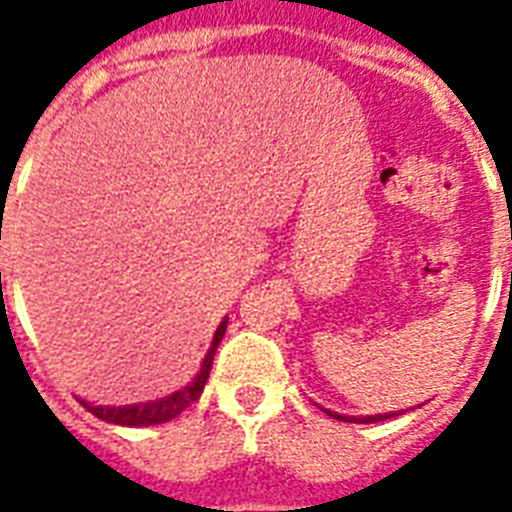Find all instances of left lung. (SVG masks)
Wrapping results in <instances>:
<instances>
[{
  "label": "left lung",
  "mask_w": 512,
  "mask_h": 512,
  "mask_svg": "<svg viewBox=\"0 0 512 512\" xmlns=\"http://www.w3.org/2000/svg\"><path fill=\"white\" fill-rule=\"evenodd\" d=\"M324 412L329 414V417H335V420H342V422H358V425H366V422H380V420H390V417H398V414L404 412H385V414H366V417H348V414H337L332 412V409H324Z\"/></svg>",
  "instance_id": "left-lung-1"
}]
</instances>
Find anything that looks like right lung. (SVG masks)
Wrapping results in <instances>:
<instances>
[{"label": "right lung", "instance_id": "right-lung-1", "mask_svg": "<svg viewBox=\"0 0 512 512\" xmlns=\"http://www.w3.org/2000/svg\"><path fill=\"white\" fill-rule=\"evenodd\" d=\"M225 327H228V319L220 321V327L215 329V337H212V345H209L207 356L201 361V369L196 372L188 385L177 388L175 393L162 398H154V401H140V404H127V406H98L90 404V401H82V406L87 412H92L98 420L111 422V425H122V428H148V425H162V422L175 420L177 414L188 409V406L201 396V390L207 385L209 369H212V361H215V350L220 345L225 335Z\"/></svg>", "mask_w": 512, "mask_h": 512}]
</instances>
